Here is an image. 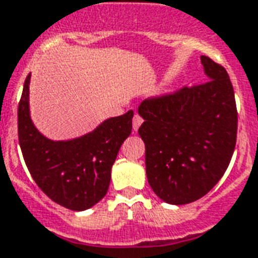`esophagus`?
<instances>
[{
    "instance_id": "34e87169",
    "label": "esophagus",
    "mask_w": 258,
    "mask_h": 258,
    "mask_svg": "<svg viewBox=\"0 0 258 258\" xmlns=\"http://www.w3.org/2000/svg\"><path fill=\"white\" fill-rule=\"evenodd\" d=\"M143 121H144V119H143V118H141L139 114H135V117H133V131L137 132V129L140 127V125L143 123Z\"/></svg>"
}]
</instances>
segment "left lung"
I'll return each instance as SVG.
<instances>
[{"instance_id": "1", "label": "left lung", "mask_w": 258, "mask_h": 258, "mask_svg": "<svg viewBox=\"0 0 258 258\" xmlns=\"http://www.w3.org/2000/svg\"><path fill=\"white\" fill-rule=\"evenodd\" d=\"M210 81L145 99L139 135L150 186L168 204L205 196L226 173L237 143L238 113L227 72L207 55Z\"/></svg>"}]
</instances>
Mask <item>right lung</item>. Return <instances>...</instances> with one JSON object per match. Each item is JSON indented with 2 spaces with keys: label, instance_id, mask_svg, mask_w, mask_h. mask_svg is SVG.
<instances>
[{
  "label": "right lung",
  "instance_id": "1",
  "mask_svg": "<svg viewBox=\"0 0 258 258\" xmlns=\"http://www.w3.org/2000/svg\"><path fill=\"white\" fill-rule=\"evenodd\" d=\"M30 77L17 108V133L28 171L44 195L68 210L84 211L107 193L111 167L132 132L133 110L108 118L94 132L69 141H53L30 118Z\"/></svg>",
  "mask_w": 258,
  "mask_h": 258
}]
</instances>
